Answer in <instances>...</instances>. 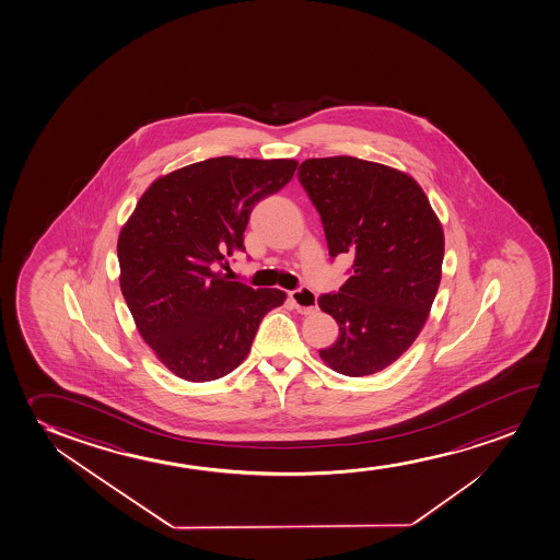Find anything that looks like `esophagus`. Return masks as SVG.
Here are the masks:
<instances>
[{
	"label": "esophagus",
	"instance_id": "esophagus-1",
	"mask_svg": "<svg viewBox=\"0 0 560 560\" xmlns=\"http://www.w3.org/2000/svg\"><path fill=\"white\" fill-rule=\"evenodd\" d=\"M289 299H291L294 307L299 310L300 313H313L317 310V296H315V292L310 291V289H296V291L289 292Z\"/></svg>",
	"mask_w": 560,
	"mask_h": 560
}]
</instances>
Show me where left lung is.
I'll list each match as a JSON object with an SVG mask.
<instances>
[{"label":"left lung","instance_id":"8db88e82","mask_svg":"<svg viewBox=\"0 0 560 560\" xmlns=\"http://www.w3.org/2000/svg\"><path fill=\"white\" fill-rule=\"evenodd\" d=\"M299 180L320 214L330 256L355 258L340 291L317 300L340 327L320 359L351 378L384 371L428 320L443 271V225L412 176L374 161L305 160Z\"/></svg>","mask_w":560,"mask_h":560}]
</instances>
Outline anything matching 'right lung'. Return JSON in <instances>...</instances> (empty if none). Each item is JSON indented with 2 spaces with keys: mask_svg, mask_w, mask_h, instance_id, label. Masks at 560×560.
Segmentation results:
<instances>
[{
  "mask_svg": "<svg viewBox=\"0 0 560 560\" xmlns=\"http://www.w3.org/2000/svg\"><path fill=\"white\" fill-rule=\"evenodd\" d=\"M299 161L211 158L145 189L117 240L119 284L140 336L178 378L211 382L237 369L279 289L217 271L245 250L255 205L289 184Z\"/></svg>",
  "mask_w": 560,
  "mask_h": 560,
  "instance_id": "1",
  "label": "right lung"
}]
</instances>
